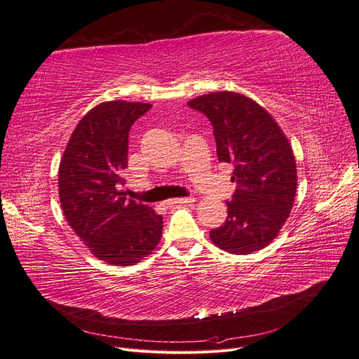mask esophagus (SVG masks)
<instances>
[{
    "label": "esophagus",
    "mask_w": 359,
    "mask_h": 359,
    "mask_svg": "<svg viewBox=\"0 0 359 359\" xmlns=\"http://www.w3.org/2000/svg\"><path fill=\"white\" fill-rule=\"evenodd\" d=\"M195 203L194 196H184V198H175V200H168L164 203L165 207H172V205H191Z\"/></svg>",
    "instance_id": "obj_1"
}]
</instances>
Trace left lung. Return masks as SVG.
<instances>
[{"label":"left lung","instance_id":"1","mask_svg":"<svg viewBox=\"0 0 359 359\" xmlns=\"http://www.w3.org/2000/svg\"><path fill=\"white\" fill-rule=\"evenodd\" d=\"M213 124L220 163L233 165L236 183L228 217L210 238L232 255H251L280 233L294 203L296 159L273 116L253 99L217 91L188 102Z\"/></svg>","mask_w":359,"mask_h":359}]
</instances>
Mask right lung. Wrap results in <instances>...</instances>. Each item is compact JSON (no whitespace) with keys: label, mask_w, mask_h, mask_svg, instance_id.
<instances>
[{"label":"right lung","mask_w":359,"mask_h":359,"mask_svg":"<svg viewBox=\"0 0 359 359\" xmlns=\"http://www.w3.org/2000/svg\"><path fill=\"white\" fill-rule=\"evenodd\" d=\"M151 103L112 100L76 124L59 165V200L69 226L91 255L130 266L151 255L163 235V216L126 200L128 131Z\"/></svg>","instance_id":"1"}]
</instances>
